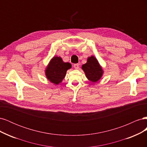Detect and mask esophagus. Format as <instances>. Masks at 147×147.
I'll use <instances>...</instances> for the list:
<instances>
[{
    "label": "esophagus",
    "mask_w": 147,
    "mask_h": 147,
    "mask_svg": "<svg viewBox=\"0 0 147 147\" xmlns=\"http://www.w3.org/2000/svg\"><path fill=\"white\" fill-rule=\"evenodd\" d=\"M74 68L75 69H78L79 68V64H75L74 65Z\"/></svg>",
    "instance_id": "obj_1"
}]
</instances>
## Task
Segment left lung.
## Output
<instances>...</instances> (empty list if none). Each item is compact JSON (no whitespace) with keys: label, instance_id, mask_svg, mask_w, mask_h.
<instances>
[{"label":"left lung","instance_id":"8db88e82","mask_svg":"<svg viewBox=\"0 0 147 147\" xmlns=\"http://www.w3.org/2000/svg\"><path fill=\"white\" fill-rule=\"evenodd\" d=\"M82 69L86 78L93 83L99 81L104 73L102 67L94 56L88 57L86 63L82 65Z\"/></svg>","mask_w":147,"mask_h":147}]
</instances>
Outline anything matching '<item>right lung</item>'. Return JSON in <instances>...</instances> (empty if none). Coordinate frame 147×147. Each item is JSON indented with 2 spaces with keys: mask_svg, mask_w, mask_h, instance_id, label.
Returning <instances> with one entry per match:
<instances>
[{
  "mask_svg": "<svg viewBox=\"0 0 147 147\" xmlns=\"http://www.w3.org/2000/svg\"><path fill=\"white\" fill-rule=\"evenodd\" d=\"M71 67V64L64 63L61 57L54 56L46 67V77L52 83L59 84L65 77L67 70Z\"/></svg>",
  "mask_w": 147,
  "mask_h": 147,
  "instance_id": "right-lung-1",
  "label": "right lung"
}]
</instances>
